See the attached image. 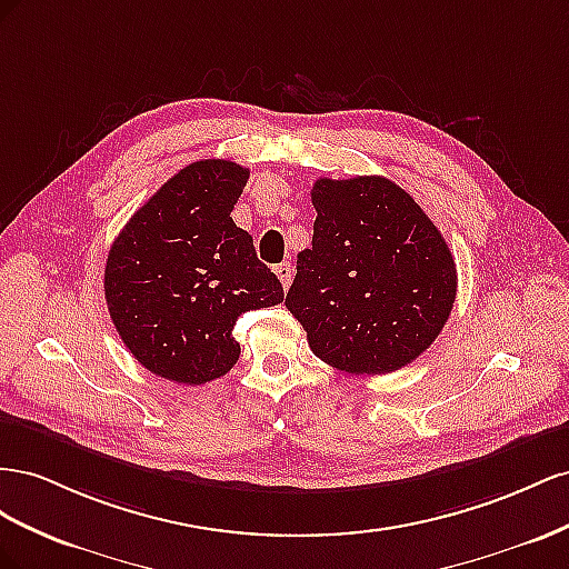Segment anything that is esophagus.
Masks as SVG:
<instances>
[{"label":"esophagus","mask_w":569,"mask_h":569,"mask_svg":"<svg viewBox=\"0 0 569 569\" xmlns=\"http://www.w3.org/2000/svg\"><path fill=\"white\" fill-rule=\"evenodd\" d=\"M276 276H279L283 288L290 286V281H293V267H290V262H281L279 267H276Z\"/></svg>","instance_id":"34e87169"}]
</instances>
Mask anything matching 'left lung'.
<instances>
[{"label":"left lung","instance_id":"1","mask_svg":"<svg viewBox=\"0 0 569 569\" xmlns=\"http://www.w3.org/2000/svg\"><path fill=\"white\" fill-rule=\"evenodd\" d=\"M312 248L298 254L286 307L327 365L391 375L450 317L458 271L446 238L410 192L381 176L319 178Z\"/></svg>","mask_w":569,"mask_h":569}]
</instances>
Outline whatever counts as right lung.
I'll return each mask as SVG.
<instances>
[{"instance_id": "obj_1", "label": "right lung", "mask_w": 569, "mask_h": 569, "mask_svg": "<svg viewBox=\"0 0 569 569\" xmlns=\"http://www.w3.org/2000/svg\"><path fill=\"white\" fill-rule=\"evenodd\" d=\"M250 171L202 159L171 176L113 240L104 298L128 352L186 386L238 362L240 315L283 302V286L231 219Z\"/></svg>"}]
</instances>
